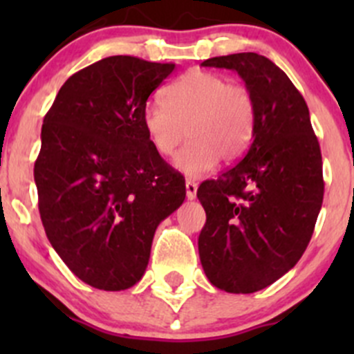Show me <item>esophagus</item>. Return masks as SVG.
Listing matches in <instances>:
<instances>
[{
  "instance_id": "34e87169",
  "label": "esophagus",
  "mask_w": 354,
  "mask_h": 354,
  "mask_svg": "<svg viewBox=\"0 0 354 354\" xmlns=\"http://www.w3.org/2000/svg\"><path fill=\"white\" fill-rule=\"evenodd\" d=\"M185 187H187V198L188 200H194L195 197H197V183H195V181L187 180Z\"/></svg>"
}]
</instances>
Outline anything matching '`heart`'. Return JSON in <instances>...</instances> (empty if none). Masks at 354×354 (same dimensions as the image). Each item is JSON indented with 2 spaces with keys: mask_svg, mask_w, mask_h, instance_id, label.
I'll return each instance as SVG.
<instances>
[{
  "mask_svg": "<svg viewBox=\"0 0 354 354\" xmlns=\"http://www.w3.org/2000/svg\"><path fill=\"white\" fill-rule=\"evenodd\" d=\"M162 104L142 114L145 135L159 156L176 152L185 137L192 138L174 160L180 173L198 178L219 159H238L248 149L255 130V101L243 85L223 75L192 70L160 92Z\"/></svg>",
  "mask_w": 354,
  "mask_h": 354,
  "instance_id": "b5f03b06",
  "label": "heart"
}]
</instances>
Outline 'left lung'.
I'll return each mask as SVG.
<instances>
[{"label": "left lung", "mask_w": 354, "mask_h": 354, "mask_svg": "<svg viewBox=\"0 0 354 354\" xmlns=\"http://www.w3.org/2000/svg\"><path fill=\"white\" fill-rule=\"evenodd\" d=\"M202 66L234 70L255 101L245 157L197 190L203 272L223 291L248 295L283 277L308 246L324 200L322 154L305 99L269 58L238 53Z\"/></svg>", "instance_id": "8db88e82"}]
</instances>
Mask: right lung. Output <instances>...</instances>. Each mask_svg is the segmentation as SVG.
I'll list each match as a JSON object with an SVG mask.
<instances>
[{
    "label": "right lung",
    "mask_w": 354,
    "mask_h": 354,
    "mask_svg": "<svg viewBox=\"0 0 354 354\" xmlns=\"http://www.w3.org/2000/svg\"><path fill=\"white\" fill-rule=\"evenodd\" d=\"M174 63L109 56L71 75L44 116L34 166L49 243L85 284L128 289L147 269L160 221L183 203L185 178L142 124Z\"/></svg>",
    "instance_id": "right-lung-1"
}]
</instances>
